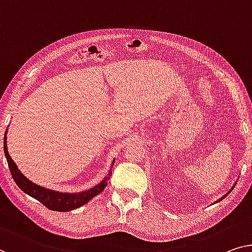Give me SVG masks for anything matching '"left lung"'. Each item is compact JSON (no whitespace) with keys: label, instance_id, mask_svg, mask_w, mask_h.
I'll return each instance as SVG.
<instances>
[{"label":"left lung","instance_id":"8db88e82","mask_svg":"<svg viewBox=\"0 0 252 252\" xmlns=\"http://www.w3.org/2000/svg\"><path fill=\"white\" fill-rule=\"evenodd\" d=\"M235 185H236V183H234V186H233V187H232V188H231V189H230V190H228V192H226V194H224V196H223V197H220V199H219V200H216V201H215V202H219V201H220V200H223V199H224V198H225V197H226V196H227V194H228V193H230V192H231V191H232V190H233V188H234V187H235Z\"/></svg>","mask_w":252,"mask_h":252}]
</instances>
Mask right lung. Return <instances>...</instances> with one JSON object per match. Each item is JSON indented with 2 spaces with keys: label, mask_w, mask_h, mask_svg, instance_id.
I'll return each instance as SVG.
<instances>
[{
  "label": "right lung",
  "mask_w": 252,
  "mask_h": 252,
  "mask_svg": "<svg viewBox=\"0 0 252 252\" xmlns=\"http://www.w3.org/2000/svg\"><path fill=\"white\" fill-rule=\"evenodd\" d=\"M6 133L7 129L5 131L4 136V153H5V158L7 165H9L10 172L12 174V178L14 182L17 183V186L24 191L25 193H27L28 196L35 198L36 200L42 202L44 206H46L48 209L55 210V212H70V210L77 209L81 206L87 204L89 200H92L94 197H96L97 194H99L105 189V187L107 186V181L110 180V175L112 174V171L108 170L107 174L105 175V178L100 181L98 185L95 187L90 188L88 190L80 191V192H60V191H55L52 189H47L42 186L36 185L32 181H30L27 179V176H25L21 173V171L19 170L17 164L14 163V160L11 158L7 152V146H6ZM115 159L111 164V167L114 165Z\"/></svg>",
  "instance_id": "right-lung-1"
}]
</instances>
